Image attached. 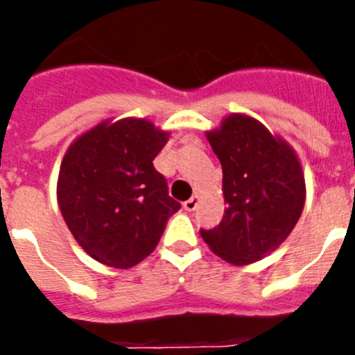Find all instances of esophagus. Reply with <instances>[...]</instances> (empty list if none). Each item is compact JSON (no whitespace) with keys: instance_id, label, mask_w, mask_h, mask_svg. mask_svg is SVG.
<instances>
[{"instance_id":"obj_1","label":"esophagus","mask_w":355,"mask_h":355,"mask_svg":"<svg viewBox=\"0 0 355 355\" xmlns=\"http://www.w3.org/2000/svg\"><path fill=\"white\" fill-rule=\"evenodd\" d=\"M197 205H199V199H197V196H193V197H190L188 200H184L183 208L187 209V211H193V209L197 208Z\"/></svg>"}]
</instances>
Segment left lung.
<instances>
[{
  "label": "left lung",
  "instance_id": "1",
  "mask_svg": "<svg viewBox=\"0 0 355 355\" xmlns=\"http://www.w3.org/2000/svg\"><path fill=\"white\" fill-rule=\"evenodd\" d=\"M222 165V222L200 229L209 249L233 265L274 252L299 222L306 183L295 150L256 119L233 114L206 133Z\"/></svg>",
  "mask_w": 355,
  "mask_h": 355
}]
</instances>
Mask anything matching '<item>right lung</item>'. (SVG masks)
I'll use <instances>...</instances> for the list:
<instances>
[{"mask_svg": "<svg viewBox=\"0 0 355 355\" xmlns=\"http://www.w3.org/2000/svg\"><path fill=\"white\" fill-rule=\"evenodd\" d=\"M168 133L146 119L101 122L71 144L58 174V206L90 258L131 268L158 245L181 205L153 165Z\"/></svg>", "mask_w": 355, "mask_h": 355, "instance_id": "right-lung-1", "label": "right lung"}]
</instances>
